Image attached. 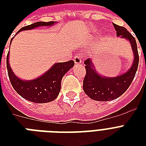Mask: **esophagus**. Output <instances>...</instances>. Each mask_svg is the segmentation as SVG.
I'll list each match as a JSON object with an SVG mask.
<instances>
[{"label":"esophagus","mask_w":146,"mask_h":146,"mask_svg":"<svg viewBox=\"0 0 146 146\" xmlns=\"http://www.w3.org/2000/svg\"><path fill=\"white\" fill-rule=\"evenodd\" d=\"M73 60L75 62L76 64H80L82 63V59H81V56L80 54H76V56L73 57Z\"/></svg>","instance_id":"34e87169"}]
</instances>
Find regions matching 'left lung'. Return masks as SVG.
I'll return each mask as SVG.
<instances>
[{
	"label": "left lung",
	"instance_id": "1",
	"mask_svg": "<svg viewBox=\"0 0 146 146\" xmlns=\"http://www.w3.org/2000/svg\"><path fill=\"white\" fill-rule=\"evenodd\" d=\"M113 26L117 36L130 42L134 60L128 71L115 77H105L98 74L90 58L84 62L86 73L83 80V90L90 98L98 102L111 101L122 96L133 82L138 68L139 54L135 38L124 27L114 23Z\"/></svg>",
	"mask_w": 146,
	"mask_h": 146
}]
</instances>
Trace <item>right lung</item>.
Masks as SVG:
<instances>
[{
    "label": "right lung",
    "mask_w": 146,
    "mask_h": 146,
    "mask_svg": "<svg viewBox=\"0 0 146 146\" xmlns=\"http://www.w3.org/2000/svg\"><path fill=\"white\" fill-rule=\"evenodd\" d=\"M55 23H56L54 21L37 22L29 26H24L17 32V34L21 31L29 30L40 26H50ZM73 66V60L57 63L39 77L32 80H23L17 77L13 72L9 64V53L7 56L8 76L14 90L25 99L38 104L52 102L58 96L60 91L62 78Z\"/></svg>",
    "instance_id": "add662e5"
}]
</instances>
